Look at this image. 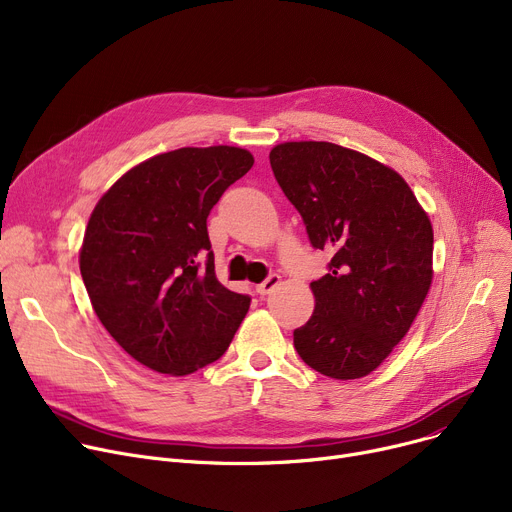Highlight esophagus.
I'll use <instances>...</instances> for the list:
<instances>
[{
	"instance_id": "1",
	"label": "esophagus",
	"mask_w": 512,
	"mask_h": 512,
	"mask_svg": "<svg viewBox=\"0 0 512 512\" xmlns=\"http://www.w3.org/2000/svg\"><path fill=\"white\" fill-rule=\"evenodd\" d=\"M278 284H280V276L278 274H270L261 284L255 286V290L261 294V297H265V294H270Z\"/></svg>"
}]
</instances>
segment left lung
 Listing matches in <instances>:
<instances>
[{
  "instance_id": "left-lung-1",
  "label": "left lung",
  "mask_w": 512,
  "mask_h": 512,
  "mask_svg": "<svg viewBox=\"0 0 512 512\" xmlns=\"http://www.w3.org/2000/svg\"><path fill=\"white\" fill-rule=\"evenodd\" d=\"M270 164L311 245L332 253L294 348L328 378H363L405 338L432 286V222L405 178L359 151L282 143Z\"/></svg>"
}]
</instances>
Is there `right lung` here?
Instances as JSON below:
<instances>
[{
	"label": "right lung",
	"instance_id": "1",
	"mask_svg": "<svg viewBox=\"0 0 512 512\" xmlns=\"http://www.w3.org/2000/svg\"><path fill=\"white\" fill-rule=\"evenodd\" d=\"M240 147H182L128 170L95 205L80 276L110 336L170 375L218 361L251 297L215 278L207 215L253 168Z\"/></svg>",
	"mask_w": 512,
	"mask_h": 512
}]
</instances>
